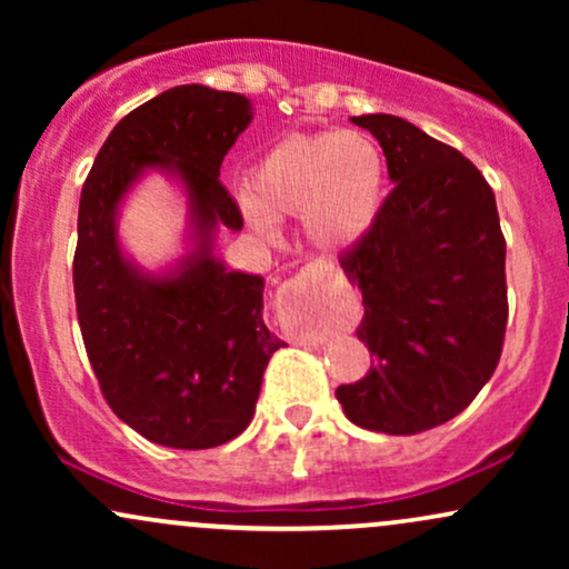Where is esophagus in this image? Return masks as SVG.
<instances>
[{
	"label": "esophagus",
	"instance_id": "esophagus-1",
	"mask_svg": "<svg viewBox=\"0 0 569 569\" xmlns=\"http://www.w3.org/2000/svg\"><path fill=\"white\" fill-rule=\"evenodd\" d=\"M326 276H329V270H326L323 264H307V267H302V270H299L297 276H293L289 283L283 286V293H280V299H283V305L299 302V299L307 297V293L316 289V286L321 283ZM299 339H302V342H307V345H316L318 342V337H299Z\"/></svg>",
	"mask_w": 569,
	"mask_h": 569
}]
</instances>
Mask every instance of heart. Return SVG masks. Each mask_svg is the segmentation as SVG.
<instances>
[{
	"label": "heart",
	"mask_w": 569,
	"mask_h": 569,
	"mask_svg": "<svg viewBox=\"0 0 569 569\" xmlns=\"http://www.w3.org/2000/svg\"><path fill=\"white\" fill-rule=\"evenodd\" d=\"M385 189L388 162L369 133H293L262 154L240 208L264 238H276L278 221L302 219L312 246L345 253L377 224Z\"/></svg>",
	"instance_id": "1"
}]
</instances>
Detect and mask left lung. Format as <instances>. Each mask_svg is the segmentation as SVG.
Masks as SVG:
<instances>
[{"label":"left lung","mask_w":569,"mask_h":569,"mask_svg":"<svg viewBox=\"0 0 569 569\" xmlns=\"http://www.w3.org/2000/svg\"><path fill=\"white\" fill-rule=\"evenodd\" d=\"M380 141L393 192L342 259L361 289L358 339L375 367L337 398L350 422L415 436L460 415L500 361L506 240L471 160L393 114L350 117Z\"/></svg>","instance_id":"obj_1"}]
</instances>
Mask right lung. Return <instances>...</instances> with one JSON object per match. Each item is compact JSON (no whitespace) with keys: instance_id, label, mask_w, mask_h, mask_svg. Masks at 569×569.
Wrapping results in <instances>:
<instances>
[{"instance_id":"right-lung-1","label":"right lung","mask_w":569,"mask_h":569,"mask_svg":"<svg viewBox=\"0 0 569 569\" xmlns=\"http://www.w3.org/2000/svg\"><path fill=\"white\" fill-rule=\"evenodd\" d=\"M253 103L179 84L117 122L84 179L77 217V318L103 398L126 426L171 449H211L243 433L283 339L264 326V278L217 253L240 232L219 181L224 154L251 126ZM149 172L186 194V251L149 271L127 253L119 217Z\"/></svg>"}]
</instances>
